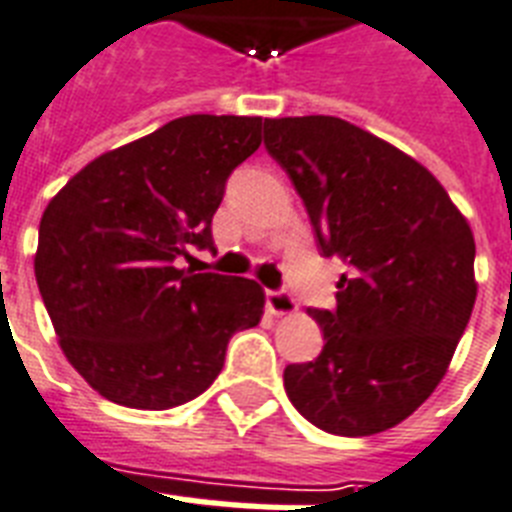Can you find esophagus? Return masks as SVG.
Listing matches in <instances>:
<instances>
[{
	"instance_id": "34e87169",
	"label": "esophagus",
	"mask_w": 512,
	"mask_h": 512,
	"mask_svg": "<svg viewBox=\"0 0 512 512\" xmlns=\"http://www.w3.org/2000/svg\"><path fill=\"white\" fill-rule=\"evenodd\" d=\"M265 302H268V310L273 315H292L297 313V302L286 289H268L265 292Z\"/></svg>"
}]
</instances>
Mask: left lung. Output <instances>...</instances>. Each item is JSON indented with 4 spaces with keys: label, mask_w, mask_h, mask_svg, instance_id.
<instances>
[{
    "label": "left lung",
    "mask_w": 512,
    "mask_h": 512,
    "mask_svg": "<svg viewBox=\"0 0 512 512\" xmlns=\"http://www.w3.org/2000/svg\"><path fill=\"white\" fill-rule=\"evenodd\" d=\"M265 149L305 202L321 255L347 263L334 310H307L326 344L286 365V394L328 434L392 429L429 400L468 326L471 226L421 162L342 118L265 120Z\"/></svg>",
    "instance_id": "left-lung-1"
}]
</instances>
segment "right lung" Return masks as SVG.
<instances>
[{
	"label": "right lung",
	"instance_id": "1",
	"mask_svg": "<svg viewBox=\"0 0 512 512\" xmlns=\"http://www.w3.org/2000/svg\"><path fill=\"white\" fill-rule=\"evenodd\" d=\"M263 118L186 115L91 160L41 215L36 284L60 347L105 400L168 410L205 392L260 323L257 281L178 268L215 249L226 181Z\"/></svg>",
	"mask_w": 512,
	"mask_h": 512
}]
</instances>
